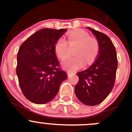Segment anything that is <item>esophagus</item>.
<instances>
[{"instance_id": "1", "label": "esophagus", "mask_w": 132, "mask_h": 132, "mask_svg": "<svg viewBox=\"0 0 132 132\" xmlns=\"http://www.w3.org/2000/svg\"><path fill=\"white\" fill-rule=\"evenodd\" d=\"M67 75H68V77H71L72 75H73V73H71V72H70V71H68Z\"/></svg>"}]
</instances>
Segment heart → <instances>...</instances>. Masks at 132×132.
Listing matches in <instances>:
<instances>
[{
    "instance_id": "obj_1",
    "label": "heart",
    "mask_w": 132,
    "mask_h": 132,
    "mask_svg": "<svg viewBox=\"0 0 132 132\" xmlns=\"http://www.w3.org/2000/svg\"><path fill=\"white\" fill-rule=\"evenodd\" d=\"M68 43L70 46L76 45L73 54L76 56L67 58L63 61L62 67L70 71L78 70L84 64H91L94 61L99 52V43L94 38L89 37L88 33L83 30L71 32L68 34ZM56 55L64 59L68 54V43L63 38L57 40L54 46Z\"/></svg>"
}]
</instances>
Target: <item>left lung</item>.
Listing matches in <instances>:
<instances>
[{
	"label": "left lung",
	"instance_id": "left-lung-1",
	"mask_svg": "<svg viewBox=\"0 0 132 132\" xmlns=\"http://www.w3.org/2000/svg\"><path fill=\"white\" fill-rule=\"evenodd\" d=\"M99 43V52L93 64L77 73L79 81L75 86L77 98L84 105L100 104L109 96L114 87L118 59L115 46L103 33L87 27Z\"/></svg>",
	"mask_w": 132,
	"mask_h": 132
}]
</instances>
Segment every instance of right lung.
Returning a JSON list of instances; mask_svg holds the SVG:
<instances>
[{
  "instance_id": "obj_1",
  "label": "right lung",
  "mask_w": 132,
  "mask_h": 132,
  "mask_svg": "<svg viewBox=\"0 0 132 132\" xmlns=\"http://www.w3.org/2000/svg\"><path fill=\"white\" fill-rule=\"evenodd\" d=\"M67 30L43 29L30 36L20 47L17 55L16 75L25 98L36 104L52 100L60 86L67 78L60 70L54 46Z\"/></svg>"
}]
</instances>
